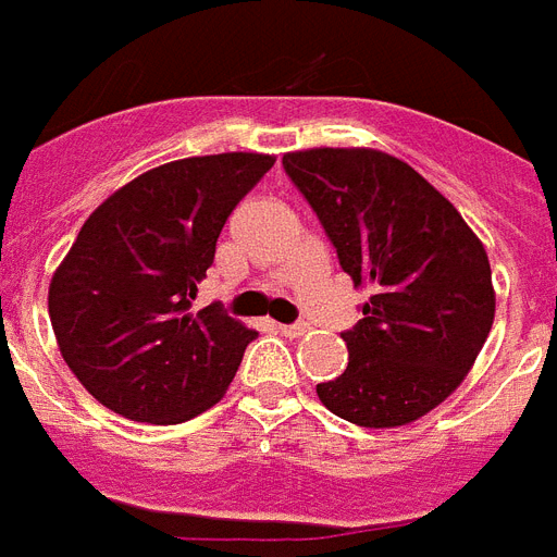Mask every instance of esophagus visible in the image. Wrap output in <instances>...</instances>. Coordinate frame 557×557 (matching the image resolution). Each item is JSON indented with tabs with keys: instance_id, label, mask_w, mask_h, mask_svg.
<instances>
[{
	"instance_id": "obj_1",
	"label": "esophagus",
	"mask_w": 557,
	"mask_h": 557,
	"mask_svg": "<svg viewBox=\"0 0 557 557\" xmlns=\"http://www.w3.org/2000/svg\"><path fill=\"white\" fill-rule=\"evenodd\" d=\"M277 329H280V334H283V337H302V334L309 332V323H294V325L280 323Z\"/></svg>"
}]
</instances>
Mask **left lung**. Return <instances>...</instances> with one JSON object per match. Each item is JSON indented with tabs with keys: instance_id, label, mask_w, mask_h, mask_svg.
Listing matches in <instances>:
<instances>
[{
	"instance_id": "obj_1",
	"label": "left lung",
	"mask_w": 557,
	"mask_h": 557,
	"mask_svg": "<svg viewBox=\"0 0 557 557\" xmlns=\"http://www.w3.org/2000/svg\"><path fill=\"white\" fill-rule=\"evenodd\" d=\"M355 288H372L343 332L349 366L320 404L366 429L414 423L467 381L495 320L486 248L435 185L377 148L283 153Z\"/></svg>"
}]
</instances>
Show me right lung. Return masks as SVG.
<instances>
[{"label": "right lung", "mask_w": 557, "mask_h": 557, "mask_svg": "<svg viewBox=\"0 0 557 557\" xmlns=\"http://www.w3.org/2000/svg\"><path fill=\"white\" fill-rule=\"evenodd\" d=\"M271 153L165 162L94 208L48 286L57 346L106 409L171 426L220 404L255 329L191 311L225 220Z\"/></svg>", "instance_id": "right-lung-1"}]
</instances>
